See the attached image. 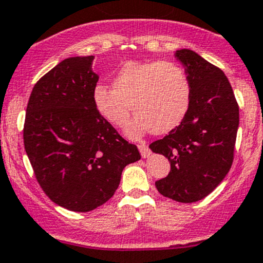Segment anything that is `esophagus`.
<instances>
[{"instance_id": "obj_1", "label": "esophagus", "mask_w": 263, "mask_h": 263, "mask_svg": "<svg viewBox=\"0 0 263 263\" xmlns=\"http://www.w3.org/2000/svg\"><path fill=\"white\" fill-rule=\"evenodd\" d=\"M139 150H140V154H141V156L142 158H147L148 155H150V150H148V147H147V145H145V144H140L139 145Z\"/></svg>"}]
</instances>
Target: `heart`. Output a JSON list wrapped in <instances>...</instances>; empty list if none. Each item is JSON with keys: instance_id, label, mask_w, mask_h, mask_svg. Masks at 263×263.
<instances>
[{"instance_id": "heart-1", "label": "heart", "mask_w": 263, "mask_h": 263, "mask_svg": "<svg viewBox=\"0 0 263 263\" xmlns=\"http://www.w3.org/2000/svg\"><path fill=\"white\" fill-rule=\"evenodd\" d=\"M112 87L97 85L92 104L100 117L123 127L134 109L126 134L139 139L147 132L165 135L187 116L192 99L190 79L181 66L166 61L126 62L112 79Z\"/></svg>"}]
</instances>
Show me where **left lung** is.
Returning a JSON list of instances; mask_svg holds the SVG:
<instances>
[{"mask_svg":"<svg viewBox=\"0 0 263 263\" xmlns=\"http://www.w3.org/2000/svg\"><path fill=\"white\" fill-rule=\"evenodd\" d=\"M174 57L190 79V109L176 129L148 147L171 163L168 177L155 182L156 190L164 197L191 203L210 195L229 172L239 108L220 68L191 49L176 50Z\"/></svg>","mask_w":263,"mask_h":263,"instance_id":"obj_1","label":"left lung"}]
</instances>
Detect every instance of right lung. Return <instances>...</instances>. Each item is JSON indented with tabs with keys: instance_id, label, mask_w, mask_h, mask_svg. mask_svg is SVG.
I'll return each instance as SVG.
<instances>
[{
	"instance_id": "obj_1",
	"label": "right lung",
	"mask_w": 263,
	"mask_h": 263,
	"mask_svg": "<svg viewBox=\"0 0 263 263\" xmlns=\"http://www.w3.org/2000/svg\"><path fill=\"white\" fill-rule=\"evenodd\" d=\"M94 55L68 57L33 87L24 145L36 179L54 203L87 213L107 202L122 171L140 160L135 145L95 109Z\"/></svg>"
}]
</instances>
